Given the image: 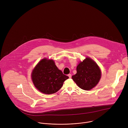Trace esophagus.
<instances>
[{"label":"esophagus","instance_id":"esophagus-1","mask_svg":"<svg viewBox=\"0 0 128 128\" xmlns=\"http://www.w3.org/2000/svg\"><path fill=\"white\" fill-rule=\"evenodd\" d=\"M68 76H69V78H71V74H68Z\"/></svg>","mask_w":128,"mask_h":128}]
</instances>
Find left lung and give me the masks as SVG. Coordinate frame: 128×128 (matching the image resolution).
<instances>
[{"mask_svg": "<svg viewBox=\"0 0 128 128\" xmlns=\"http://www.w3.org/2000/svg\"><path fill=\"white\" fill-rule=\"evenodd\" d=\"M76 74L72 80L82 89L90 90L95 87L101 78V73L97 64L92 59L86 58L76 67Z\"/></svg>", "mask_w": 128, "mask_h": 128, "instance_id": "1", "label": "left lung"}]
</instances>
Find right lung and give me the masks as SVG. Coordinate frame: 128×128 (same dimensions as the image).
Returning <instances> with one entry per match:
<instances>
[{
	"instance_id": "add662e5",
	"label": "right lung",
	"mask_w": 128,
	"mask_h": 128,
	"mask_svg": "<svg viewBox=\"0 0 128 128\" xmlns=\"http://www.w3.org/2000/svg\"><path fill=\"white\" fill-rule=\"evenodd\" d=\"M35 86L46 94L56 93L69 77L58 69L52 60L44 59L35 67L32 73Z\"/></svg>"
}]
</instances>
